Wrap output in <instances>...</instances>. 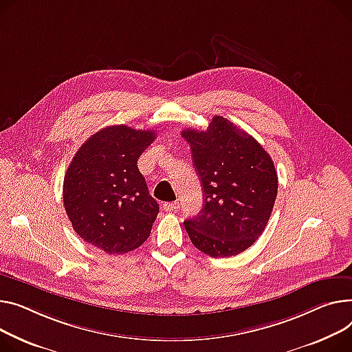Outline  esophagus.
Listing matches in <instances>:
<instances>
[{
	"label": "esophagus",
	"mask_w": 352,
	"mask_h": 352,
	"mask_svg": "<svg viewBox=\"0 0 352 352\" xmlns=\"http://www.w3.org/2000/svg\"><path fill=\"white\" fill-rule=\"evenodd\" d=\"M162 208H164V210H167V212H174V210H177V209H179V202H167V204H164L162 205Z\"/></svg>",
	"instance_id": "34e87169"
}]
</instances>
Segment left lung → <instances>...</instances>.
<instances>
[{
    "label": "left lung",
    "instance_id": "8db88e82",
    "mask_svg": "<svg viewBox=\"0 0 352 352\" xmlns=\"http://www.w3.org/2000/svg\"><path fill=\"white\" fill-rule=\"evenodd\" d=\"M204 206L184 221L192 245L210 257L235 256L263 233L277 195L274 164L256 140L222 116L205 131L186 129Z\"/></svg>",
    "mask_w": 352,
    "mask_h": 352
}]
</instances>
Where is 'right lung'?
I'll return each mask as SVG.
<instances>
[{
  "mask_svg": "<svg viewBox=\"0 0 352 352\" xmlns=\"http://www.w3.org/2000/svg\"><path fill=\"white\" fill-rule=\"evenodd\" d=\"M154 130L109 126L89 137L63 179V205L78 235L106 253L142 246L160 206L137 160L154 142Z\"/></svg>",
  "mask_w": 352,
  "mask_h": 352,
  "instance_id": "add662e5",
  "label": "right lung"
}]
</instances>
